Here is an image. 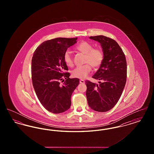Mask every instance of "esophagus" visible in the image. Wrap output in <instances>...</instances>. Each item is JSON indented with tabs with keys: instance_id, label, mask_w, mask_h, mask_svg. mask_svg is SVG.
Wrapping results in <instances>:
<instances>
[{
	"instance_id": "obj_1",
	"label": "esophagus",
	"mask_w": 154,
	"mask_h": 154,
	"mask_svg": "<svg viewBox=\"0 0 154 154\" xmlns=\"http://www.w3.org/2000/svg\"><path fill=\"white\" fill-rule=\"evenodd\" d=\"M80 84H84L85 83V81L84 80H80Z\"/></svg>"
}]
</instances>
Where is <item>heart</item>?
Returning a JSON list of instances; mask_svg holds the SVG:
<instances>
[{
  "instance_id": "heart-1",
  "label": "heart",
  "mask_w": 154,
  "mask_h": 154,
  "mask_svg": "<svg viewBox=\"0 0 154 154\" xmlns=\"http://www.w3.org/2000/svg\"><path fill=\"white\" fill-rule=\"evenodd\" d=\"M75 49L85 54L82 66L75 68L72 72V75L75 78L80 79H85L94 68H98L102 64L104 55L102 50L99 48H94L93 45L85 41L81 42L77 44ZM63 60L66 65L72 67L74 65V60L71 52L66 51L63 55Z\"/></svg>"
}]
</instances>
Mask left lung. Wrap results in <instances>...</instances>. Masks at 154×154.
I'll return each instance as SVG.
<instances>
[{"mask_svg":"<svg viewBox=\"0 0 154 154\" xmlns=\"http://www.w3.org/2000/svg\"><path fill=\"white\" fill-rule=\"evenodd\" d=\"M99 42L104 58L102 64L92 76L98 84L85 81L86 96L89 107L106 112L117 103L124 89L127 77V64L124 53L114 39L103 35L89 37Z\"/></svg>","mask_w":154,"mask_h":154,"instance_id":"1","label":"left lung"}]
</instances>
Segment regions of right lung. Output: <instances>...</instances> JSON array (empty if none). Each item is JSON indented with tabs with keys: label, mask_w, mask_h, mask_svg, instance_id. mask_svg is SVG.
Returning a JSON list of instances; mask_svg holds the SVG:
<instances>
[{
	"label": "right lung",
	"mask_w": 154,
	"mask_h": 154,
	"mask_svg": "<svg viewBox=\"0 0 154 154\" xmlns=\"http://www.w3.org/2000/svg\"><path fill=\"white\" fill-rule=\"evenodd\" d=\"M77 38L59 37L47 40L33 53L31 66L33 88L44 108L54 114L70 107L71 96L80 84L79 79L69 78L63 60L65 52L77 43Z\"/></svg>",
	"instance_id": "add662e5"
}]
</instances>
